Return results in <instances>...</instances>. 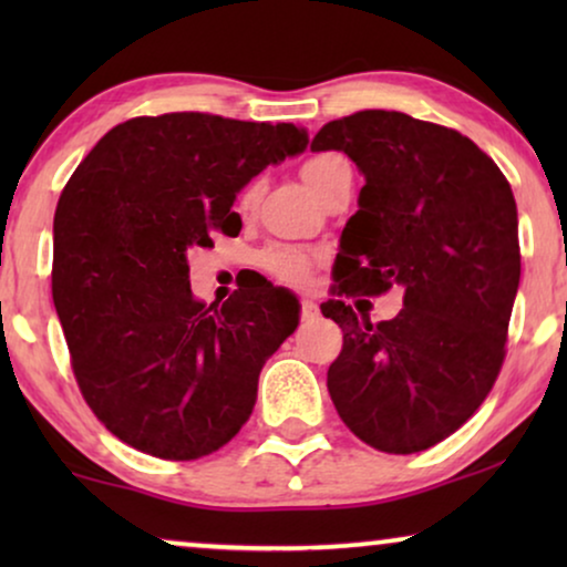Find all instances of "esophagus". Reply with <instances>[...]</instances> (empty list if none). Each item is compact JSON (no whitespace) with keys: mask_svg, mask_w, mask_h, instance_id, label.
Segmentation results:
<instances>
[{"mask_svg":"<svg viewBox=\"0 0 567 567\" xmlns=\"http://www.w3.org/2000/svg\"><path fill=\"white\" fill-rule=\"evenodd\" d=\"M317 317H320V307H317V301L312 299L301 301V320H317Z\"/></svg>","mask_w":567,"mask_h":567,"instance_id":"esophagus-1","label":"esophagus"}]
</instances>
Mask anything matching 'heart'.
<instances>
[{
	"instance_id": "heart-1",
	"label": "heart",
	"mask_w": 567,
	"mask_h": 567,
	"mask_svg": "<svg viewBox=\"0 0 567 567\" xmlns=\"http://www.w3.org/2000/svg\"><path fill=\"white\" fill-rule=\"evenodd\" d=\"M343 165H348V162L340 157V154H332V152L312 154V157L301 165V177H305V183L309 185V188L320 196L324 183H328L330 177L336 175ZM258 193H260V183L247 185L243 196H239V206H243L245 212L247 208H252L255 200H258ZM268 268L274 270V276L281 278V281L301 284V281H307V276H309V258L305 252L289 250V247H286V250H276L268 255Z\"/></svg>"
}]
</instances>
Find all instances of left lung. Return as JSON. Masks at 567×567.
<instances>
[{"mask_svg": "<svg viewBox=\"0 0 567 567\" xmlns=\"http://www.w3.org/2000/svg\"><path fill=\"white\" fill-rule=\"evenodd\" d=\"M330 150L367 181L340 235V291H405L398 317L377 324L324 301L322 315L343 330L330 398L369 446L423 452L483 405L506 355L522 278L514 193L460 131L398 111L324 123L312 152Z\"/></svg>", "mask_w": 567, "mask_h": 567, "instance_id": "obj_1", "label": "left lung"}]
</instances>
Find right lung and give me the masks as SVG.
<instances>
[{
    "label": "right lung",
    "mask_w": 567,
    "mask_h": 567,
    "mask_svg": "<svg viewBox=\"0 0 567 567\" xmlns=\"http://www.w3.org/2000/svg\"><path fill=\"white\" fill-rule=\"evenodd\" d=\"M293 123L131 118L80 162L53 216V305L76 384L113 436L188 462L237 436L266 361L299 324L274 286L196 301L188 252L237 237V193L307 150Z\"/></svg>",
    "instance_id": "add662e5"
}]
</instances>
